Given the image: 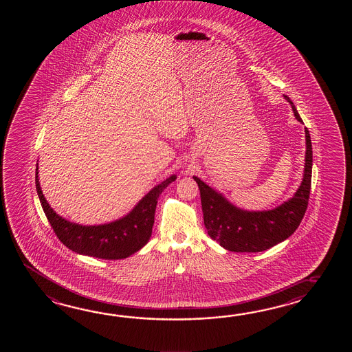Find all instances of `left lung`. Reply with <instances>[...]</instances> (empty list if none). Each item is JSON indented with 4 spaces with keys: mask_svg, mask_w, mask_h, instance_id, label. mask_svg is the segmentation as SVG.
<instances>
[{
    "mask_svg": "<svg viewBox=\"0 0 352 352\" xmlns=\"http://www.w3.org/2000/svg\"><path fill=\"white\" fill-rule=\"evenodd\" d=\"M296 118L302 122L289 97ZM306 131V166L305 176L291 200L270 211H245L238 209L223 195L194 176L200 188L204 224L211 239L221 247L238 253H256L277 245L297 230L305 217L312 179V143Z\"/></svg>",
    "mask_w": 352,
    "mask_h": 352,
    "instance_id": "left-lung-1",
    "label": "left lung"
}]
</instances>
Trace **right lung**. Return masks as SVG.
<instances>
[{
	"instance_id": "obj_1",
	"label": "right lung",
	"mask_w": 352,
	"mask_h": 352,
	"mask_svg": "<svg viewBox=\"0 0 352 352\" xmlns=\"http://www.w3.org/2000/svg\"><path fill=\"white\" fill-rule=\"evenodd\" d=\"M175 179L176 176H171L153 187L127 217L109 224L98 226L73 224L53 211L41 192L38 168L35 184L41 206L60 241L78 254L112 261L124 259L129 255L135 254V252L148 243L155 223L158 196Z\"/></svg>"
}]
</instances>
